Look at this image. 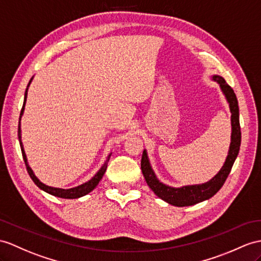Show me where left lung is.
<instances>
[{
  "label": "left lung",
  "instance_id": "obj_1",
  "mask_svg": "<svg viewBox=\"0 0 261 261\" xmlns=\"http://www.w3.org/2000/svg\"><path fill=\"white\" fill-rule=\"evenodd\" d=\"M215 81H217L220 85V88L224 92L225 96L229 103L230 112H231V126H232V133H231V143L229 151H228V156L226 158V162L224 166L219 170V173L216 175L212 180H209L202 185H194V186H186L181 188H173L164 185L160 180L156 178V176L152 171L147 154L146 150L143 151L141 167L143 175L145 177V180L147 182L149 188L154 192L160 198L167 201L168 204L184 207V206H192L200 202L202 200H206L211 198L218 190L224 185L228 175H229L232 165L236 161V157L239 152L240 148V142H241V132H240V123H239V107H238V100L236 97L232 88L227 84L226 81L221 77V76H214Z\"/></svg>",
  "mask_w": 261,
  "mask_h": 261
}]
</instances>
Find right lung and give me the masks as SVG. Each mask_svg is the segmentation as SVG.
<instances>
[{"label": "right lung", "instance_id": "add662e5", "mask_svg": "<svg viewBox=\"0 0 261 261\" xmlns=\"http://www.w3.org/2000/svg\"><path fill=\"white\" fill-rule=\"evenodd\" d=\"M30 83H31V81H30ZM30 83H29V85H30ZM29 85H28V87H27V91H25V95H24V103H23V107H22V111H21V114H20V120H21V117H22V115H23L25 101H27V97H28V88H29ZM17 135H18V141H20V145H21V150H22L23 160H24V163H25V166H27V169H28V173H29L30 177L32 178V180L34 181V184H35V185H36L37 187L41 188L42 190H44V192H46V193H48V194H50V195L56 196V197H60V198H65V199L80 198V197L85 196V195H87L88 193H91L92 190L98 185V182H99V180L101 179V177H103V175L105 174L106 168H107V163H109V161H110L111 155H110L109 157H107V160H106L105 164H104L103 166H101V168L97 171V174L95 175L91 180H88L87 182L83 184V185H80V186L74 187V188H69V189L54 188V187H49V186L44 185L43 182H41L39 179L36 178V176L34 175L33 170L31 169V167L29 166V164H28L27 155H25L24 149H23V146H22V142H21V128H20V123H18Z\"/></svg>", "mask_w": 261, "mask_h": 261}]
</instances>
